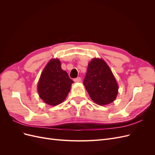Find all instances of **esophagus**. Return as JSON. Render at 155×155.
I'll use <instances>...</instances> for the list:
<instances>
[{
    "label": "esophagus",
    "instance_id": "1",
    "mask_svg": "<svg viewBox=\"0 0 155 155\" xmlns=\"http://www.w3.org/2000/svg\"><path fill=\"white\" fill-rule=\"evenodd\" d=\"M81 80V78H75V79H74V82H80Z\"/></svg>",
    "mask_w": 155,
    "mask_h": 155
}]
</instances>
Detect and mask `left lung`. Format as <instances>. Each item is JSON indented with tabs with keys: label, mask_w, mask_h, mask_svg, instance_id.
Instances as JSON below:
<instances>
[{
	"label": "left lung",
	"mask_w": 155,
	"mask_h": 155,
	"mask_svg": "<svg viewBox=\"0 0 155 155\" xmlns=\"http://www.w3.org/2000/svg\"><path fill=\"white\" fill-rule=\"evenodd\" d=\"M87 91L96 104L105 105L116 98L118 85L104 60L94 58L88 63L83 81Z\"/></svg>",
	"instance_id": "1"
}]
</instances>
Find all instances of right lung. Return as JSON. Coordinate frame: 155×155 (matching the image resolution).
Segmentation results:
<instances>
[{"mask_svg": "<svg viewBox=\"0 0 155 155\" xmlns=\"http://www.w3.org/2000/svg\"><path fill=\"white\" fill-rule=\"evenodd\" d=\"M58 59H51L41 73L37 85L41 99L50 105H58L65 100L74 81L62 70Z\"/></svg>", "mask_w": 155, "mask_h": 155, "instance_id": "right-lung-1", "label": "right lung"}]
</instances>
